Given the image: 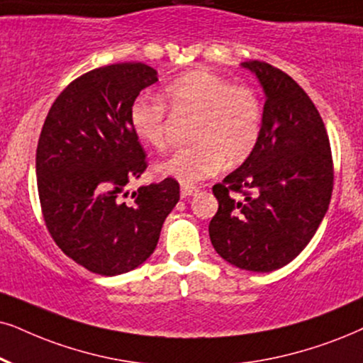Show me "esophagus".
<instances>
[{
    "label": "esophagus",
    "instance_id": "1",
    "mask_svg": "<svg viewBox=\"0 0 363 363\" xmlns=\"http://www.w3.org/2000/svg\"><path fill=\"white\" fill-rule=\"evenodd\" d=\"M196 192H197L196 187H186V186H184V187H182V189H181V197H182V199H184V197L194 196Z\"/></svg>",
    "mask_w": 363,
    "mask_h": 363
}]
</instances>
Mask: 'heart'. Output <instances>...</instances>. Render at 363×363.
<instances>
[{
  "instance_id": "heart-1",
  "label": "heart",
  "mask_w": 363,
  "mask_h": 363,
  "mask_svg": "<svg viewBox=\"0 0 363 363\" xmlns=\"http://www.w3.org/2000/svg\"><path fill=\"white\" fill-rule=\"evenodd\" d=\"M164 100L179 113L196 116L189 147L179 149L160 162V176L191 187L214 176L226 164L236 167L258 145L263 110L251 89L233 85L218 73L197 68L174 79L164 89ZM132 132L142 144L166 149V104L139 95L128 108Z\"/></svg>"
}]
</instances>
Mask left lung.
<instances>
[{"label": "left lung", "instance_id": "left-lung-1", "mask_svg": "<svg viewBox=\"0 0 363 363\" xmlns=\"http://www.w3.org/2000/svg\"><path fill=\"white\" fill-rule=\"evenodd\" d=\"M264 91L253 154L213 187L216 253L236 268L269 273L296 258L327 214L333 164L318 110L291 77L264 62L241 63ZM231 191H241L235 200Z\"/></svg>", "mask_w": 363, "mask_h": 363}]
</instances>
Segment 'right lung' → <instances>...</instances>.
Masks as SVG:
<instances>
[{"label": "right lung", "mask_w": 363, "mask_h": 363, "mask_svg": "<svg viewBox=\"0 0 363 363\" xmlns=\"http://www.w3.org/2000/svg\"><path fill=\"white\" fill-rule=\"evenodd\" d=\"M155 82L145 63L95 68L58 95L41 128L36 182L45 223L60 250L91 273L116 277L144 263L179 201L171 177L122 199L147 167L128 108Z\"/></svg>", "instance_id": "right-lung-1"}]
</instances>
